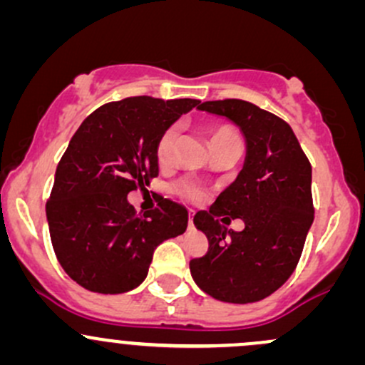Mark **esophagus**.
Segmentation results:
<instances>
[{
	"mask_svg": "<svg viewBox=\"0 0 365 365\" xmlns=\"http://www.w3.org/2000/svg\"><path fill=\"white\" fill-rule=\"evenodd\" d=\"M189 228H194V211H189Z\"/></svg>",
	"mask_w": 365,
	"mask_h": 365,
	"instance_id": "34e87169",
	"label": "esophagus"
}]
</instances>
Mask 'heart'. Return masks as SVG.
I'll use <instances>...</instances> for the list:
<instances>
[{
    "label": "heart",
    "instance_id": "b5f03b06",
    "mask_svg": "<svg viewBox=\"0 0 365 365\" xmlns=\"http://www.w3.org/2000/svg\"><path fill=\"white\" fill-rule=\"evenodd\" d=\"M178 140H180V128L178 124H171L166 130L159 135L158 142H155V159H158L159 166L166 168L171 166L176 159V150H178ZM228 140H239V135L230 126H215L210 131V147L218 145V143L228 142ZM173 194L178 197L185 199V201L197 202L204 197V189L194 180H178L171 187Z\"/></svg>",
    "mask_w": 365,
    "mask_h": 365
}]
</instances>
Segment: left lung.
<instances>
[{"label":"left lung","mask_w":365,"mask_h":365,"mask_svg":"<svg viewBox=\"0 0 365 365\" xmlns=\"http://www.w3.org/2000/svg\"><path fill=\"white\" fill-rule=\"evenodd\" d=\"M199 109L237 124L247 154L237 180L194 216L210 247L190 259V274L220 302H259L291 277L302 256L314 222L310 161L289 124L255 103L227 98ZM230 217L243 220L242 232L226 230Z\"/></svg>","instance_id":"1"}]
</instances>
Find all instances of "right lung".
Masks as SVG:
<instances>
[{"mask_svg":"<svg viewBox=\"0 0 365 365\" xmlns=\"http://www.w3.org/2000/svg\"><path fill=\"white\" fill-rule=\"evenodd\" d=\"M201 100L128 97L91 112L71 138L46 202L50 237L66 274L88 291L121 294L149 272L154 250L183 234L189 213L161 199L137 213L128 194L159 173V135Z\"/></svg>","mask_w":365,"mask_h":365,"instance_id":"obj_1","label":"right lung"}]
</instances>
